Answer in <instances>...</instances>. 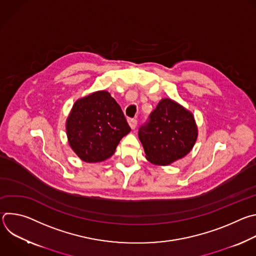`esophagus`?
<instances>
[{"mask_svg": "<svg viewBox=\"0 0 256 256\" xmlns=\"http://www.w3.org/2000/svg\"><path fill=\"white\" fill-rule=\"evenodd\" d=\"M128 124H130V126L132 128V130H134V128H136L138 122H136V120H134V118H130V120H128Z\"/></svg>", "mask_w": 256, "mask_h": 256, "instance_id": "34e87169", "label": "esophagus"}]
</instances>
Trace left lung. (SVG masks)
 Returning <instances> with one entry per match:
<instances>
[{
	"mask_svg": "<svg viewBox=\"0 0 256 256\" xmlns=\"http://www.w3.org/2000/svg\"><path fill=\"white\" fill-rule=\"evenodd\" d=\"M138 138L147 160L166 166L192 151L198 138V126L190 112L164 98L151 112L148 122L140 128Z\"/></svg>",
	"mask_w": 256,
	"mask_h": 256,
	"instance_id": "1",
	"label": "left lung"
}]
</instances>
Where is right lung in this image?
<instances>
[{
  "label": "right lung",
  "mask_w": 256,
  "mask_h": 256,
  "mask_svg": "<svg viewBox=\"0 0 256 256\" xmlns=\"http://www.w3.org/2000/svg\"><path fill=\"white\" fill-rule=\"evenodd\" d=\"M68 144L88 163L110 158L120 140L130 132L120 106L107 91L78 99L66 122Z\"/></svg>",
  "instance_id": "right-lung-1"
}]
</instances>
